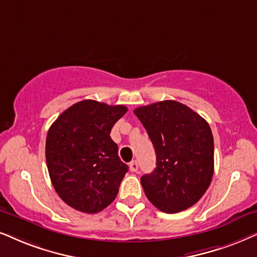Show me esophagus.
Masks as SVG:
<instances>
[{
  "label": "esophagus",
  "mask_w": 257,
  "mask_h": 257,
  "mask_svg": "<svg viewBox=\"0 0 257 257\" xmlns=\"http://www.w3.org/2000/svg\"><path fill=\"white\" fill-rule=\"evenodd\" d=\"M129 167H131V171L132 172H136L139 170V164H138V161L136 160H133L132 162H131V165H129Z\"/></svg>",
  "instance_id": "34e87169"
}]
</instances>
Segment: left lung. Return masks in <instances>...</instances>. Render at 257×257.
<instances>
[{"label":"left lung","mask_w":257,"mask_h":257,"mask_svg":"<svg viewBox=\"0 0 257 257\" xmlns=\"http://www.w3.org/2000/svg\"><path fill=\"white\" fill-rule=\"evenodd\" d=\"M134 113L157 154L155 170L141 177L149 201L166 213L194 205L213 175V136L209 123L177 100L140 106Z\"/></svg>","instance_id":"left-lung-1"}]
</instances>
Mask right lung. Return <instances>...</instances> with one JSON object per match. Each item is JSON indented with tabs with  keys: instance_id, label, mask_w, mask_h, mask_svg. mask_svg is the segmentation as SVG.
<instances>
[{
	"instance_id": "1",
	"label": "right lung",
	"mask_w": 257,
	"mask_h": 257,
	"mask_svg": "<svg viewBox=\"0 0 257 257\" xmlns=\"http://www.w3.org/2000/svg\"><path fill=\"white\" fill-rule=\"evenodd\" d=\"M126 110L124 105L85 99L60 113L48 129V173L58 196L69 206L97 213L117 196L128 166L118 158L110 132Z\"/></svg>"
}]
</instances>
